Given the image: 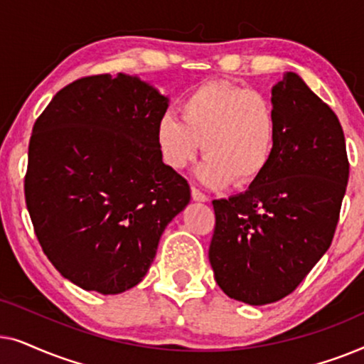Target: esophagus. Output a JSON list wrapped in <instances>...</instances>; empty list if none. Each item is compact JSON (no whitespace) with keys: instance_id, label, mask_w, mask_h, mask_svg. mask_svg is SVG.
<instances>
[{"instance_id":"esophagus-1","label":"esophagus","mask_w":364,"mask_h":364,"mask_svg":"<svg viewBox=\"0 0 364 364\" xmlns=\"http://www.w3.org/2000/svg\"><path fill=\"white\" fill-rule=\"evenodd\" d=\"M191 192H192V198H193V200H197V202H207V200H208V197L205 196V193L198 191L197 187L192 186V191H191Z\"/></svg>"}]
</instances>
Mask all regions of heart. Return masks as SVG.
Segmentation results:
<instances>
[{
  "instance_id": "obj_1",
  "label": "heart",
  "mask_w": 364,
  "mask_h": 364,
  "mask_svg": "<svg viewBox=\"0 0 364 364\" xmlns=\"http://www.w3.org/2000/svg\"><path fill=\"white\" fill-rule=\"evenodd\" d=\"M178 109L181 117L167 112L157 124V144L168 167H187L200 151V142L205 159L197 176L210 187L232 181L247 186L270 166L278 119L265 94L210 81L191 89Z\"/></svg>"
}]
</instances>
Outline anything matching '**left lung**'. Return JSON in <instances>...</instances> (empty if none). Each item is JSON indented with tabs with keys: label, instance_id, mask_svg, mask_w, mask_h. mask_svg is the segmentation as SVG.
Masks as SVG:
<instances>
[{
	"label": "left lung",
	"instance_id": "left-lung-1",
	"mask_svg": "<svg viewBox=\"0 0 364 364\" xmlns=\"http://www.w3.org/2000/svg\"><path fill=\"white\" fill-rule=\"evenodd\" d=\"M275 152L248 191L213 200L208 260L223 293L248 305L282 300L325 255L350 177L336 114L295 73L272 89Z\"/></svg>",
	"mask_w": 364,
	"mask_h": 364
}]
</instances>
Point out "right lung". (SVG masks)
Returning <instances> with one entry per match:
<instances>
[{
	"label": "right lung",
	"mask_w": 364,
	"mask_h": 364,
	"mask_svg": "<svg viewBox=\"0 0 364 364\" xmlns=\"http://www.w3.org/2000/svg\"><path fill=\"white\" fill-rule=\"evenodd\" d=\"M167 97L141 79L97 74L63 87L33 127L24 198L44 255L102 295L136 287L191 187L162 162Z\"/></svg>",
	"instance_id": "1"
}]
</instances>
